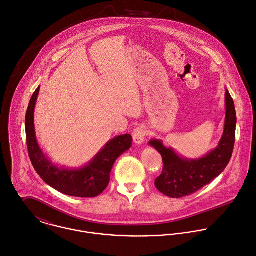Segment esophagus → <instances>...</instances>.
<instances>
[{"instance_id": "34e87169", "label": "esophagus", "mask_w": 256, "mask_h": 256, "mask_svg": "<svg viewBox=\"0 0 256 256\" xmlns=\"http://www.w3.org/2000/svg\"><path fill=\"white\" fill-rule=\"evenodd\" d=\"M132 137H133V141L136 144H142L145 141V137H146V129L142 126H139L137 128H135L132 132Z\"/></svg>"}]
</instances>
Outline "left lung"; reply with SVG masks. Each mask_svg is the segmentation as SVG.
<instances>
[{
  "label": "left lung",
  "instance_id": "obj_1",
  "mask_svg": "<svg viewBox=\"0 0 256 256\" xmlns=\"http://www.w3.org/2000/svg\"><path fill=\"white\" fill-rule=\"evenodd\" d=\"M226 121L222 137L218 146L202 158L188 160L180 157L172 148L164 146L161 140H151L149 145L154 147L162 156L163 170L156 178V188L170 198H182L192 194L218 176L230 161L234 142L236 113L234 99L226 90Z\"/></svg>",
  "mask_w": 256,
  "mask_h": 256
}]
</instances>
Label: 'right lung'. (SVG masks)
Segmentation results:
<instances>
[{
  "instance_id": "add662e5",
  "label": "right lung",
  "mask_w": 256,
  "mask_h": 256,
  "mask_svg": "<svg viewBox=\"0 0 256 256\" xmlns=\"http://www.w3.org/2000/svg\"><path fill=\"white\" fill-rule=\"evenodd\" d=\"M38 92L40 86L34 92L26 114V146L34 170L48 186L64 194L80 198H93L100 194L109 184L115 161L130 149L131 135H120L110 140L84 168H58L44 154L36 141L34 112Z\"/></svg>"
}]
</instances>
